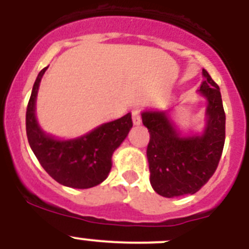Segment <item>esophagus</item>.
<instances>
[{
  "instance_id": "1",
  "label": "esophagus",
  "mask_w": 249,
  "mask_h": 249,
  "mask_svg": "<svg viewBox=\"0 0 249 249\" xmlns=\"http://www.w3.org/2000/svg\"><path fill=\"white\" fill-rule=\"evenodd\" d=\"M132 121H133V124H136V126H140L141 124V113L140 111H137V109H135V111L132 112Z\"/></svg>"
}]
</instances>
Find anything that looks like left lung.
Wrapping results in <instances>:
<instances>
[{"mask_svg": "<svg viewBox=\"0 0 249 249\" xmlns=\"http://www.w3.org/2000/svg\"><path fill=\"white\" fill-rule=\"evenodd\" d=\"M201 92L207 100V127L202 136L181 137L166 112L146 111L149 181L158 195L175 198L195 195L218 167L226 140V113L218 85L203 70Z\"/></svg>", "mask_w": 249, "mask_h": 249, "instance_id": "1", "label": "left lung"}]
</instances>
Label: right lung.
<instances>
[{
	"mask_svg": "<svg viewBox=\"0 0 249 249\" xmlns=\"http://www.w3.org/2000/svg\"><path fill=\"white\" fill-rule=\"evenodd\" d=\"M47 67L35 81L26 111L28 143L41 166L54 181L71 188H91L103 182L112 167V155L132 128L131 113L105 123L76 140L58 141L39 128L35 103L39 82Z\"/></svg>",
	"mask_w": 249,
	"mask_h": 249,
	"instance_id": "1",
	"label": "right lung"
}]
</instances>
